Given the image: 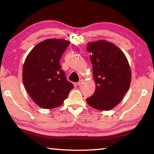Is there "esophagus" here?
<instances>
[{"label": "esophagus", "mask_w": 154, "mask_h": 154, "mask_svg": "<svg viewBox=\"0 0 154 154\" xmlns=\"http://www.w3.org/2000/svg\"><path fill=\"white\" fill-rule=\"evenodd\" d=\"M82 83H83V80L81 79L79 82L77 83V85H82Z\"/></svg>", "instance_id": "esophagus-1"}]
</instances>
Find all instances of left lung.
Wrapping results in <instances>:
<instances>
[{"mask_svg": "<svg viewBox=\"0 0 154 154\" xmlns=\"http://www.w3.org/2000/svg\"><path fill=\"white\" fill-rule=\"evenodd\" d=\"M87 50L91 54L96 90L86 101L96 109L109 111L121 102L129 89L132 75L128 61L120 49L105 40L88 43Z\"/></svg>", "mask_w": 154, "mask_h": 154, "instance_id": "1", "label": "left lung"}]
</instances>
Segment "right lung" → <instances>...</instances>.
Returning <instances> with one entry per match:
<instances>
[{
    "instance_id": "right-lung-1",
    "label": "right lung",
    "mask_w": 154,
    "mask_h": 154,
    "mask_svg": "<svg viewBox=\"0 0 154 154\" xmlns=\"http://www.w3.org/2000/svg\"><path fill=\"white\" fill-rule=\"evenodd\" d=\"M70 42L49 38L37 44L25 60L22 79L36 105L54 109L62 105L74 85L68 82L60 60Z\"/></svg>"
}]
</instances>
